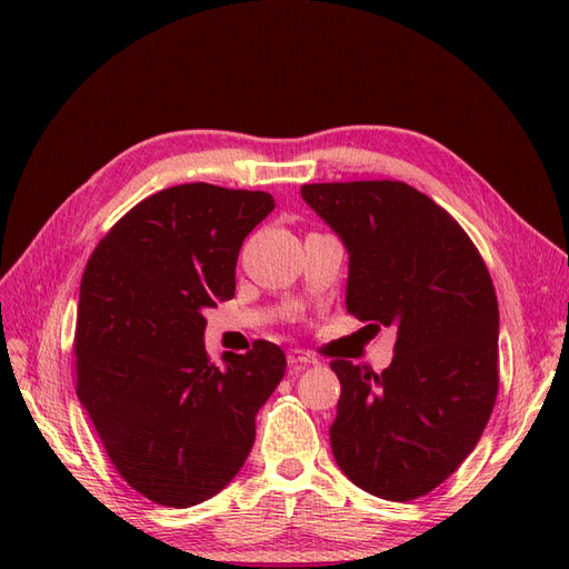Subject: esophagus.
<instances>
[{
  "instance_id": "34e87169",
  "label": "esophagus",
  "mask_w": 569,
  "mask_h": 569,
  "mask_svg": "<svg viewBox=\"0 0 569 569\" xmlns=\"http://www.w3.org/2000/svg\"><path fill=\"white\" fill-rule=\"evenodd\" d=\"M287 363L289 366H311V363H318L313 353H308L303 349H289L287 351Z\"/></svg>"
}]
</instances>
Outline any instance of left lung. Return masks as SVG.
I'll list each match as a JSON object with an SVG mask.
<instances>
[{"label": "left lung", "mask_w": 569, "mask_h": 569, "mask_svg": "<svg viewBox=\"0 0 569 569\" xmlns=\"http://www.w3.org/2000/svg\"><path fill=\"white\" fill-rule=\"evenodd\" d=\"M303 201L349 251L347 311L396 327L380 375L332 360L335 460L356 487L412 501L472 453L498 393V301L472 239L416 187L318 182Z\"/></svg>", "instance_id": "8db88e82"}]
</instances>
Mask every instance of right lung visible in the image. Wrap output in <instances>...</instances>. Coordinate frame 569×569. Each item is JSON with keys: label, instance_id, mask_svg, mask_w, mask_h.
<instances>
[{"label": "right lung", "instance_id": "right-lung-1", "mask_svg": "<svg viewBox=\"0 0 569 569\" xmlns=\"http://www.w3.org/2000/svg\"><path fill=\"white\" fill-rule=\"evenodd\" d=\"M272 209L268 192L168 187L120 218L84 268L78 399L120 477L159 506L230 485L284 375L278 343L258 339L220 368L203 347V311L234 297L239 249Z\"/></svg>", "mask_w": 569, "mask_h": 569}]
</instances>
